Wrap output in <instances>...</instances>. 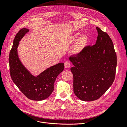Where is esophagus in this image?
<instances>
[{"instance_id": "esophagus-1", "label": "esophagus", "mask_w": 127, "mask_h": 127, "mask_svg": "<svg viewBox=\"0 0 127 127\" xmlns=\"http://www.w3.org/2000/svg\"><path fill=\"white\" fill-rule=\"evenodd\" d=\"M70 63L69 62V61H66V62H64V67H65V68H68L70 67Z\"/></svg>"}]
</instances>
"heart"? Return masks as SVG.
Wrapping results in <instances>:
<instances>
[{
	"label": "heart",
	"mask_w": 127,
	"mask_h": 127,
	"mask_svg": "<svg viewBox=\"0 0 127 127\" xmlns=\"http://www.w3.org/2000/svg\"><path fill=\"white\" fill-rule=\"evenodd\" d=\"M77 35H76L74 40L76 39V37ZM87 37L85 35H82L80 36L76 41L75 44V47L74 49V51L75 52H78L80 51L85 47L87 43Z\"/></svg>",
	"instance_id": "1"
}]
</instances>
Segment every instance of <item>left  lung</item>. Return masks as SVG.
I'll list each match as a JSON object with an SVG mask.
<instances>
[{
	"label": "left lung",
	"instance_id": "left-lung-1",
	"mask_svg": "<svg viewBox=\"0 0 127 127\" xmlns=\"http://www.w3.org/2000/svg\"><path fill=\"white\" fill-rule=\"evenodd\" d=\"M96 43L88 45L69 60L74 77V92L80 100H96L113 84L117 64V55L109 35L96 27Z\"/></svg>",
	"mask_w": 127,
	"mask_h": 127
}]
</instances>
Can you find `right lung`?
Instances as JSON below:
<instances>
[{
  "instance_id": "right-lung-1",
  "label": "right lung",
  "mask_w": 127,
  "mask_h": 127,
  "mask_svg": "<svg viewBox=\"0 0 127 127\" xmlns=\"http://www.w3.org/2000/svg\"><path fill=\"white\" fill-rule=\"evenodd\" d=\"M29 30L22 29L16 34L9 53V71L14 83L26 97L34 101L48 98L54 90L57 77L64 70V64L59 63L34 77L23 66L19 59L17 48L19 42Z\"/></svg>"
}]
</instances>
